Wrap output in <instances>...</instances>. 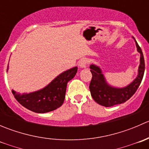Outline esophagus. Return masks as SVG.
I'll return each mask as SVG.
<instances>
[{
    "label": "esophagus",
    "mask_w": 149,
    "mask_h": 149,
    "mask_svg": "<svg viewBox=\"0 0 149 149\" xmlns=\"http://www.w3.org/2000/svg\"><path fill=\"white\" fill-rule=\"evenodd\" d=\"M88 63V60L87 58H82L79 61V65L81 68H85L86 67L87 64Z\"/></svg>",
    "instance_id": "1"
}]
</instances>
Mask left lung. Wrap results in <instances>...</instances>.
<instances>
[{"mask_svg":"<svg viewBox=\"0 0 149 149\" xmlns=\"http://www.w3.org/2000/svg\"><path fill=\"white\" fill-rule=\"evenodd\" d=\"M135 42L138 52L141 55L139 73L136 79H134V81L127 86L123 88H116L112 86L107 84L102 71L99 66L94 64L90 65V71L92 74V79L89 84V89L92 98L99 104L107 107L124 103L127 101L137 91L143 77L145 71V62L142 50L136 40Z\"/></svg>","mask_w":149,"mask_h":149,"instance_id":"1","label":"left lung"}]
</instances>
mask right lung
Wrapping results in <instances>:
<instances>
[{
  "label": "right lung",
  "mask_w": 149,
  "mask_h": 149,
  "mask_svg": "<svg viewBox=\"0 0 149 149\" xmlns=\"http://www.w3.org/2000/svg\"><path fill=\"white\" fill-rule=\"evenodd\" d=\"M8 69L7 68V70ZM74 67L63 72L45 88L29 94H19L12 90L15 99L26 109L37 112L45 113L58 109L65 100L68 82L77 73Z\"/></svg>",
  "instance_id": "right-lung-1"
}]
</instances>
